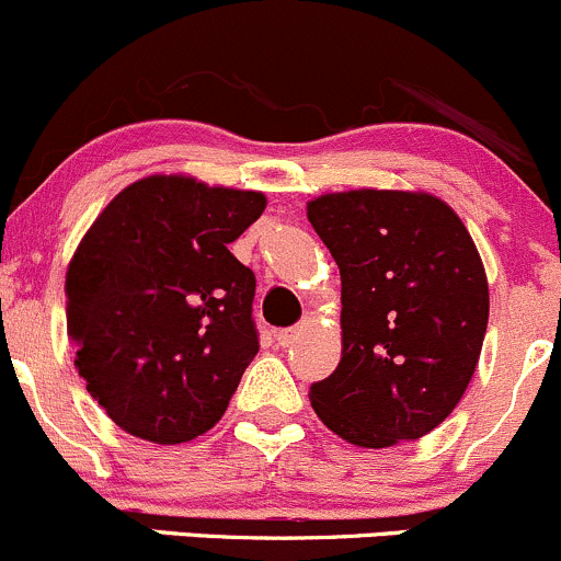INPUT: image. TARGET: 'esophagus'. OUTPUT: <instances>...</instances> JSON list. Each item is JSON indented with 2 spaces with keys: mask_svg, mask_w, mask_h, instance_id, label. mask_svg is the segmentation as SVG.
Masks as SVG:
<instances>
[{
  "mask_svg": "<svg viewBox=\"0 0 561 561\" xmlns=\"http://www.w3.org/2000/svg\"><path fill=\"white\" fill-rule=\"evenodd\" d=\"M298 337H300V328H290V330H279V332H276V343H279L282 348L295 346V343H298Z\"/></svg>",
  "mask_w": 561,
  "mask_h": 561,
  "instance_id": "obj_1",
  "label": "esophagus"
}]
</instances>
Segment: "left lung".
I'll return each instance as SVG.
<instances>
[{"label":"left lung","mask_w":561,"mask_h":561,"mask_svg":"<svg viewBox=\"0 0 561 561\" xmlns=\"http://www.w3.org/2000/svg\"><path fill=\"white\" fill-rule=\"evenodd\" d=\"M341 268L343 351L311 408L356 447L421 439L482 354L488 274L463 220L423 191H341L306 207Z\"/></svg>","instance_id":"8db88e82"}]
</instances>
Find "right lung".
<instances>
[{
  "label": "right lung",
  "mask_w": 561,
  "mask_h": 561,
  "mask_svg": "<svg viewBox=\"0 0 561 561\" xmlns=\"http://www.w3.org/2000/svg\"><path fill=\"white\" fill-rule=\"evenodd\" d=\"M261 191L149 175L114 196L66 271V324L90 397L127 434L181 445L224 417L257 354L255 274L229 244Z\"/></svg>",
  "instance_id": "1"
}]
</instances>
